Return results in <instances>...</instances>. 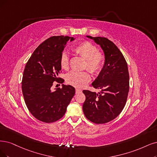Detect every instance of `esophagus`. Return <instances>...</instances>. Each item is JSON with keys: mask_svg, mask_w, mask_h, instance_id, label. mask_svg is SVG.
<instances>
[{"mask_svg": "<svg viewBox=\"0 0 157 157\" xmlns=\"http://www.w3.org/2000/svg\"><path fill=\"white\" fill-rule=\"evenodd\" d=\"M82 91V89H75V92H76V93H78V92H81Z\"/></svg>", "mask_w": 157, "mask_h": 157, "instance_id": "1", "label": "esophagus"}]
</instances>
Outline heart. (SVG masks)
Here are the masks:
<instances>
[{
	"label": "heart",
	"mask_w": 157,
	"mask_h": 157,
	"mask_svg": "<svg viewBox=\"0 0 157 157\" xmlns=\"http://www.w3.org/2000/svg\"><path fill=\"white\" fill-rule=\"evenodd\" d=\"M72 50L86 60L85 68H87L93 74H100L104 67L105 57L102 52L98 50V47L88 40H85L74 46ZM62 68L67 70L69 66V57L67 52H64L59 58ZM91 79L89 71H71L66 76L67 82L76 87H82L90 82Z\"/></svg>",
	"instance_id": "b5f03b06"
}]
</instances>
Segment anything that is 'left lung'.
I'll use <instances>...</instances> for the list:
<instances>
[{"label":"left lung","mask_w":157,"mask_h":157,"mask_svg":"<svg viewBox=\"0 0 157 157\" xmlns=\"http://www.w3.org/2000/svg\"><path fill=\"white\" fill-rule=\"evenodd\" d=\"M86 37L101 46L105 61L101 72L90 85L101 92L97 94L83 90L86 98L83 111L92 122L105 124L117 118L125 105L129 90L128 67L122 53L111 40L103 37Z\"/></svg>","instance_id":"1"}]
</instances>
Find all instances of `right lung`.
I'll return each instance as SVG.
<instances>
[{"label":"right lung","mask_w":157,"mask_h":157,"mask_svg":"<svg viewBox=\"0 0 157 157\" xmlns=\"http://www.w3.org/2000/svg\"><path fill=\"white\" fill-rule=\"evenodd\" d=\"M69 36H52L40 44L28 59L23 72L22 91L27 108L36 119L52 123L61 118L75 94L71 85L51 90L53 83H63L60 56Z\"/></svg>","instance_id":"right-lung-1"}]
</instances>
